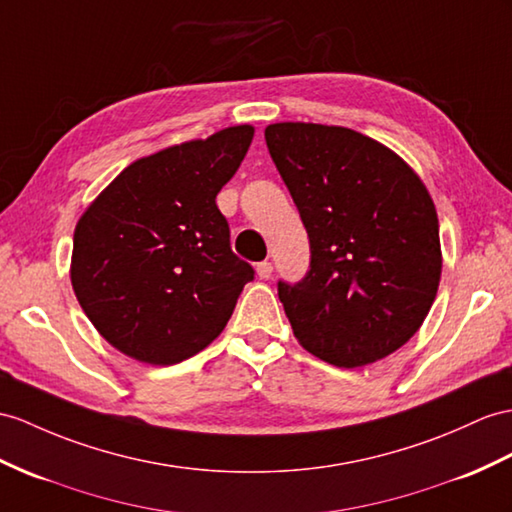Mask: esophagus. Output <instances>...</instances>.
Here are the masks:
<instances>
[{"mask_svg": "<svg viewBox=\"0 0 512 512\" xmlns=\"http://www.w3.org/2000/svg\"><path fill=\"white\" fill-rule=\"evenodd\" d=\"M256 273H258V278H260V280H267V278H271L273 265L269 263V260H263V263H258V265H256Z\"/></svg>", "mask_w": 512, "mask_h": 512, "instance_id": "34e87169", "label": "esophagus"}]
</instances>
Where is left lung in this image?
I'll use <instances>...</instances> for the list:
<instances>
[{"mask_svg": "<svg viewBox=\"0 0 512 512\" xmlns=\"http://www.w3.org/2000/svg\"><path fill=\"white\" fill-rule=\"evenodd\" d=\"M265 139L310 239L306 278L278 282L295 339L345 369L400 350L441 282L426 184L393 149L343 126L282 121Z\"/></svg>", "mask_w": 512, "mask_h": 512, "instance_id": "left-lung-1", "label": "left lung"}]
</instances>
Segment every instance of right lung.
Returning a JSON list of instances; mask_svg holds the SVG:
<instances>
[{"mask_svg": "<svg viewBox=\"0 0 512 512\" xmlns=\"http://www.w3.org/2000/svg\"><path fill=\"white\" fill-rule=\"evenodd\" d=\"M252 139L243 123L134 160L78 219L73 293L121 354L176 365L226 328L254 269L232 254L215 199Z\"/></svg>", "mask_w": 512, "mask_h": 512, "instance_id": "right-lung-1", "label": "right lung"}]
</instances>
